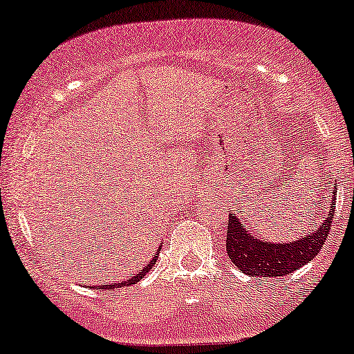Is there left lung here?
Wrapping results in <instances>:
<instances>
[{"label": "left lung", "mask_w": 354, "mask_h": 354, "mask_svg": "<svg viewBox=\"0 0 354 354\" xmlns=\"http://www.w3.org/2000/svg\"><path fill=\"white\" fill-rule=\"evenodd\" d=\"M335 201L336 194L331 198ZM335 203L328 218L323 219L320 227L313 234L293 241L290 244H269L254 239L245 225L237 221V216L229 214L227 234H225V250L237 269L252 277H283L299 270L305 263L313 261L325 244L333 221Z\"/></svg>", "instance_id": "obj_1"}]
</instances>
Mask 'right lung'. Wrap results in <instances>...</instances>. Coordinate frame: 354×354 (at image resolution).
<instances>
[{"label": "right lung", "instance_id": "right-lung-1", "mask_svg": "<svg viewBox=\"0 0 354 354\" xmlns=\"http://www.w3.org/2000/svg\"><path fill=\"white\" fill-rule=\"evenodd\" d=\"M156 261H158V252H156L155 257H153L151 261L147 263V266H145V269H143L142 272H138V274H136L135 277H131V279L125 280V282H120V283H113V285H104V287H100V288H109V290H113V288H120V287H130L131 283H136V282H140V280H142L143 277L147 275V272L150 270L153 266H155V262H156Z\"/></svg>", "mask_w": 354, "mask_h": 354}]
</instances>
